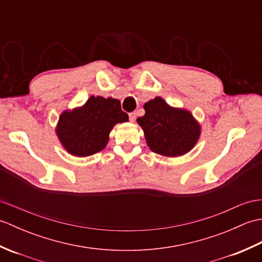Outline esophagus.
<instances>
[{
    "mask_svg": "<svg viewBox=\"0 0 262 262\" xmlns=\"http://www.w3.org/2000/svg\"><path fill=\"white\" fill-rule=\"evenodd\" d=\"M129 120H130L132 122H134V121L136 120V114H135V113H130V114H129Z\"/></svg>",
    "mask_w": 262,
    "mask_h": 262,
    "instance_id": "esophagus-1",
    "label": "esophagus"
}]
</instances>
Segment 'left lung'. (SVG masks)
Instances as JSON below:
<instances>
[{
	"mask_svg": "<svg viewBox=\"0 0 262 262\" xmlns=\"http://www.w3.org/2000/svg\"><path fill=\"white\" fill-rule=\"evenodd\" d=\"M145 115L137 118L152 152L168 158L185 155L196 145L202 126L190 111L171 107L161 97L144 104Z\"/></svg>",
	"mask_w": 262,
	"mask_h": 262,
	"instance_id": "obj_1",
	"label": "left lung"
}]
</instances>
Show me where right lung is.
I'll use <instances>...</instances> for the list:
<instances>
[{
  "instance_id": "right-lung-1",
  "label": "right lung",
  "mask_w": 262,
  "mask_h": 262,
  "mask_svg": "<svg viewBox=\"0 0 262 262\" xmlns=\"http://www.w3.org/2000/svg\"><path fill=\"white\" fill-rule=\"evenodd\" d=\"M126 121L119 100L91 96L81 107L63 111L55 132L66 152L85 158L102 151L114 126Z\"/></svg>"
}]
</instances>
